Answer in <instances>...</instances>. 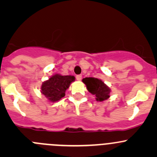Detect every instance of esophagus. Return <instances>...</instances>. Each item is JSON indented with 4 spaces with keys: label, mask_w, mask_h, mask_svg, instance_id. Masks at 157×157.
Segmentation results:
<instances>
[{
    "label": "esophagus",
    "mask_w": 157,
    "mask_h": 157,
    "mask_svg": "<svg viewBox=\"0 0 157 157\" xmlns=\"http://www.w3.org/2000/svg\"><path fill=\"white\" fill-rule=\"evenodd\" d=\"M76 79H77V80H78V81H80L82 79V76L81 75H77V77H76Z\"/></svg>",
    "instance_id": "obj_1"
}]
</instances>
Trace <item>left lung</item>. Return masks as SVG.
I'll use <instances>...</instances> for the list:
<instances>
[{
    "label": "left lung",
    "instance_id": "obj_1",
    "mask_svg": "<svg viewBox=\"0 0 157 157\" xmlns=\"http://www.w3.org/2000/svg\"><path fill=\"white\" fill-rule=\"evenodd\" d=\"M86 89L92 95H94L97 102H103L110 97L111 89L102 80L95 77H85L82 80Z\"/></svg>",
    "mask_w": 157,
    "mask_h": 157
}]
</instances>
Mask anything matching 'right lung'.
<instances>
[{"label":"right lung","mask_w":157,"mask_h":157,"mask_svg":"<svg viewBox=\"0 0 157 157\" xmlns=\"http://www.w3.org/2000/svg\"><path fill=\"white\" fill-rule=\"evenodd\" d=\"M74 80V76H64L60 74H53L49 77L48 80L42 83L41 93L46 97L49 102H58L65 96V92Z\"/></svg>","instance_id":"add662e5"}]
</instances>
